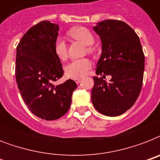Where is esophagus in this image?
Returning <instances> with one entry per match:
<instances>
[{
    "label": "esophagus",
    "instance_id": "obj_1",
    "mask_svg": "<svg viewBox=\"0 0 160 160\" xmlns=\"http://www.w3.org/2000/svg\"><path fill=\"white\" fill-rule=\"evenodd\" d=\"M74 80H75V82L76 83V84H79V83L80 82L81 79H80V78H75V79H74Z\"/></svg>",
    "mask_w": 160,
    "mask_h": 160
}]
</instances>
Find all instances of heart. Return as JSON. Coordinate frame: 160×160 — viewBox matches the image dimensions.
Wrapping results in <instances>:
<instances>
[{"instance_id": "heart-1", "label": "heart", "mask_w": 160, "mask_h": 160, "mask_svg": "<svg viewBox=\"0 0 160 160\" xmlns=\"http://www.w3.org/2000/svg\"><path fill=\"white\" fill-rule=\"evenodd\" d=\"M72 38L77 40L80 42L83 43L85 46H88V51L92 52L93 49L91 46L95 41V38L93 34L90 30L85 27H77L70 31L69 32ZM54 51L60 60H65L67 58V46L65 41L62 37H58L54 44ZM92 63L89 59L83 58V59H77V60H71L68 63L65 67V72L67 76L70 78H80L87 74Z\"/></svg>"}]
</instances>
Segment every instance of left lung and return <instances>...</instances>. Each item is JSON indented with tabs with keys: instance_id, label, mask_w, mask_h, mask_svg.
<instances>
[{
	"instance_id": "1",
	"label": "left lung",
	"mask_w": 160,
	"mask_h": 160,
	"mask_svg": "<svg viewBox=\"0 0 160 160\" xmlns=\"http://www.w3.org/2000/svg\"><path fill=\"white\" fill-rule=\"evenodd\" d=\"M94 30L100 36L102 53L96 74L111 75L107 83L93 77L91 100L97 111L106 116H118L130 109L141 90L144 55L138 35L125 22L105 20Z\"/></svg>"
}]
</instances>
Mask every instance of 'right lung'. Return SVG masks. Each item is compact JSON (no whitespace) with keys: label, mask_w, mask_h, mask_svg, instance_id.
Instances as JSON below:
<instances>
[{"label":"right lung","mask_w":160,"mask_h":160,"mask_svg":"<svg viewBox=\"0 0 160 160\" xmlns=\"http://www.w3.org/2000/svg\"><path fill=\"white\" fill-rule=\"evenodd\" d=\"M58 31L57 24L41 21L26 31L16 47V79L21 97L32 114L46 120L65 114L77 87L72 80L54 85L64 74L54 51Z\"/></svg>","instance_id":"add662e5"}]
</instances>
